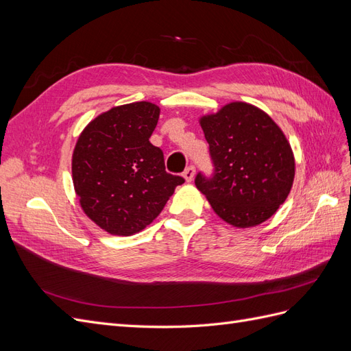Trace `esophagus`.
I'll list each match as a JSON object with an SVG mask.
<instances>
[{
	"label": "esophagus",
	"mask_w": 351,
	"mask_h": 351,
	"mask_svg": "<svg viewBox=\"0 0 351 351\" xmlns=\"http://www.w3.org/2000/svg\"><path fill=\"white\" fill-rule=\"evenodd\" d=\"M183 177L186 178V182H192V180L195 178V167H193V165L187 167V168L184 169Z\"/></svg>",
	"instance_id": "esophagus-1"
}]
</instances>
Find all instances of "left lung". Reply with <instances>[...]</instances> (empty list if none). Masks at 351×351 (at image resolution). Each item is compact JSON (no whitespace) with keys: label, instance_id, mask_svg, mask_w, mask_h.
Returning <instances> with one entry per match:
<instances>
[{"label":"left lung","instance_id":"1","mask_svg":"<svg viewBox=\"0 0 351 351\" xmlns=\"http://www.w3.org/2000/svg\"><path fill=\"white\" fill-rule=\"evenodd\" d=\"M214 174L199 173L195 184L215 214L237 228L259 226L289 196L294 155L285 134L254 105L230 102L200 117Z\"/></svg>","mask_w":351,"mask_h":351}]
</instances>
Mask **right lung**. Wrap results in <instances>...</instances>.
I'll return each instance as SVG.
<instances>
[{
	"mask_svg": "<svg viewBox=\"0 0 351 351\" xmlns=\"http://www.w3.org/2000/svg\"><path fill=\"white\" fill-rule=\"evenodd\" d=\"M158 119L152 102L125 104L98 115L79 136L74 190L84 214L110 234L142 231L184 183L165 171L162 151L149 142Z\"/></svg>",
	"mask_w": 351,
	"mask_h": 351,
	"instance_id": "obj_1",
	"label": "right lung"
}]
</instances>
